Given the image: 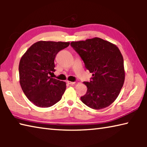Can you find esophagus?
<instances>
[{
    "mask_svg": "<svg viewBox=\"0 0 147 147\" xmlns=\"http://www.w3.org/2000/svg\"><path fill=\"white\" fill-rule=\"evenodd\" d=\"M67 82L69 84H70V85H74V84H76L75 82H71V81H69V80L67 81Z\"/></svg>",
    "mask_w": 147,
    "mask_h": 147,
    "instance_id": "1",
    "label": "esophagus"
}]
</instances>
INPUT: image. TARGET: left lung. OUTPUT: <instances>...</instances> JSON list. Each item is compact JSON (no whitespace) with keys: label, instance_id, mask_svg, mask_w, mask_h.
Wrapping results in <instances>:
<instances>
[{"label":"left lung","instance_id":"8db88e82","mask_svg":"<svg viewBox=\"0 0 147 147\" xmlns=\"http://www.w3.org/2000/svg\"><path fill=\"white\" fill-rule=\"evenodd\" d=\"M71 45L82 59L86 69L93 73L91 80L84 82L88 90L81 100L94 109L111 105L120 93L125 79L120 50L99 38L72 41Z\"/></svg>","mask_w":147,"mask_h":147}]
</instances>
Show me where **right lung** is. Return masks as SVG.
<instances>
[{
  "label": "right lung",
  "instance_id": "right-lung-1",
  "mask_svg": "<svg viewBox=\"0 0 147 147\" xmlns=\"http://www.w3.org/2000/svg\"><path fill=\"white\" fill-rule=\"evenodd\" d=\"M69 42L39 41L27 50L19 62V82L24 93L35 106L48 108L61 100L66 83L51 78L54 59Z\"/></svg>",
  "mask_w": 147,
  "mask_h": 147
}]
</instances>
